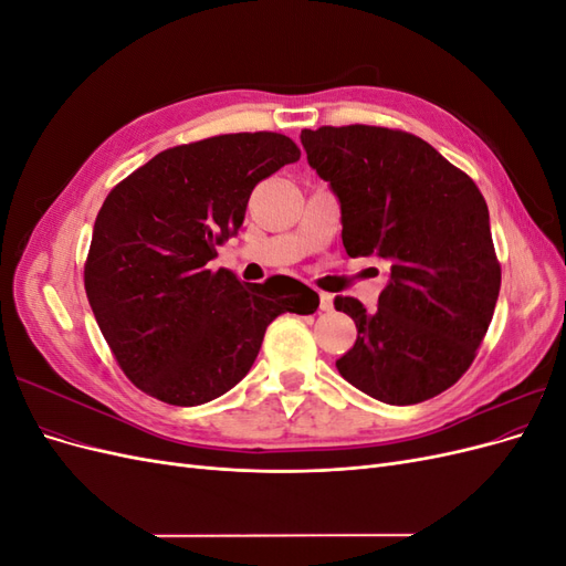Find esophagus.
<instances>
[{"label": "esophagus", "mask_w": 566, "mask_h": 566, "mask_svg": "<svg viewBox=\"0 0 566 566\" xmlns=\"http://www.w3.org/2000/svg\"><path fill=\"white\" fill-rule=\"evenodd\" d=\"M321 312H333V295L321 293Z\"/></svg>", "instance_id": "obj_1"}]
</instances>
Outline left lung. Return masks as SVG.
I'll list each match as a JSON object with an SVG mask.
<instances>
[{
	"mask_svg": "<svg viewBox=\"0 0 566 566\" xmlns=\"http://www.w3.org/2000/svg\"><path fill=\"white\" fill-rule=\"evenodd\" d=\"M300 139L339 198L347 254L391 264L375 312L335 297L358 331L337 358L339 375L391 406L437 397L472 366L501 290L482 191L401 129L318 127L302 129Z\"/></svg>",
	"mask_w": 566,
	"mask_h": 566,
	"instance_id": "1",
	"label": "left lung"
}]
</instances>
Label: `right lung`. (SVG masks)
Segmentation results:
<instances>
[{
	"label": "right lung",
	"mask_w": 566,
	"mask_h": 566,
	"mask_svg": "<svg viewBox=\"0 0 566 566\" xmlns=\"http://www.w3.org/2000/svg\"><path fill=\"white\" fill-rule=\"evenodd\" d=\"M295 160L285 134H219L158 153L101 205L84 290L117 366L148 397H221L252 368L273 318L318 310L295 279L283 295L276 276L243 285L208 266L241 229L252 188Z\"/></svg>",
	"instance_id": "add662e5"
}]
</instances>
